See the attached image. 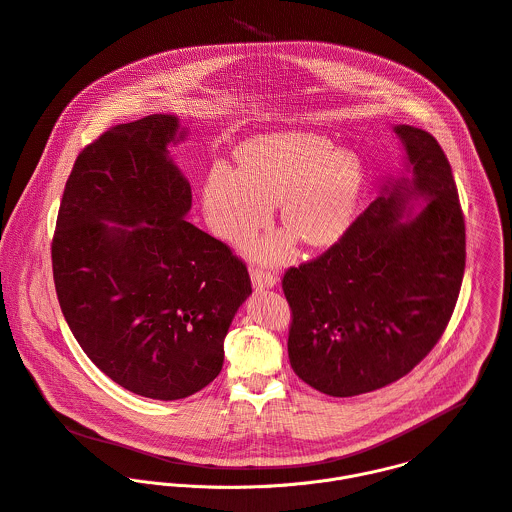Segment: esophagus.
Listing matches in <instances>:
<instances>
[{"label":"esophagus","mask_w":512,"mask_h":512,"mask_svg":"<svg viewBox=\"0 0 512 512\" xmlns=\"http://www.w3.org/2000/svg\"><path fill=\"white\" fill-rule=\"evenodd\" d=\"M251 283L253 287L257 289H271L277 285V275H273L271 271H265V269H251Z\"/></svg>","instance_id":"obj_1"}]
</instances>
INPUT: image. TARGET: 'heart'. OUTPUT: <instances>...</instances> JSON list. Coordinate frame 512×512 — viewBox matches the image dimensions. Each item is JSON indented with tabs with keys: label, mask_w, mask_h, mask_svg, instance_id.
I'll return each instance as SVG.
<instances>
[{
	"label": "heart",
	"mask_w": 512,
	"mask_h": 512,
	"mask_svg": "<svg viewBox=\"0 0 512 512\" xmlns=\"http://www.w3.org/2000/svg\"><path fill=\"white\" fill-rule=\"evenodd\" d=\"M237 170L215 166L203 185V215L209 229L227 243H245L271 219L287 233L247 247L255 261L281 263L295 239L325 249L342 239L354 223L366 166L358 152L335 148L319 134L283 130L245 140L235 150Z\"/></svg>",
	"instance_id": "b5f03b06"
}]
</instances>
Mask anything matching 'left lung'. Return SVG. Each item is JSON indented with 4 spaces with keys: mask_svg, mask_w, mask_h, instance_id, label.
<instances>
[{
    "mask_svg": "<svg viewBox=\"0 0 512 512\" xmlns=\"http://www.w3.org/2000/svg\"><path fill=\"white\" fill-rule=\"evenodd\" d=\"M394 132L410 175L388 179L342 239L283 275L291 368L335 398L412 372L438 344L462 285L466 233L450 162L426 130Z\"/></svg>",
    "mask_w": 512,
    "mask_h": 512,
    "instance_id": "1",
    "label": "left lung"
}]
</instances>
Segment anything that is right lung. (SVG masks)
Returning a JSON list of instances; mask_svg holds the SVG:
<instances>
[{
  "instance_id": "add662e5",
  "label": "right lung",
  "mask_w": 512,
  "mask_h": 512,
  "mask_svg": "<svg viewBox=\"0 0 512 512\" xmlns=\"http://www.w3.org/2000/svg\"><path fill=\"white\" fill-rule=\"evenodd\" d=\"M173 114L116 124L76 158L52 241L62 313L84 354L124 390L181 400L223 368L251 293L245 263L185 221L193 195L168 144Z\"/></svg>"
}]
</instances>
